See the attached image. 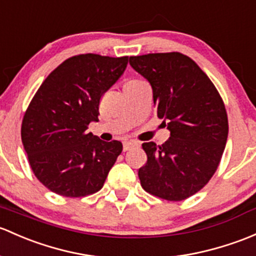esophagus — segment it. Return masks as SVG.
<instances>
[{
	"label": "esophagus",
	"instance_id": "34e87169",
	"mask_svg": "<svg viewBox=\"0 0 256 256\" xmlns=\"http://www.w3.org/2000/svg\"><path fill=\"white\" fill-rule=\"evenodd\" d=\"M134 146H136V144L135 142H132V141H125L122 144V150H128L131 148V147H134Z\"/></svg>",
	"mask_w": 256,
	"mask_h": 256
}]
</instances>
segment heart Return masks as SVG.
I'll use <instances>...</instances> for the list:
<instances>
[{
    "instance_id": "heart-1",
    "label": "heart",
    "mask_w": 256,
    "mask_h": 256,
    "mask_svg": "<svg viewBox=\"0 0 256 256\" xmlns=\"http://www.w3.org/2000/svg\"><path fill=\"white\" fill-rule=\"evenodd\" d=\"M131 82H135V80H130V82H128V83H131ZM128 83H126V84H128Z\"/></svg>"
}]
</instances>
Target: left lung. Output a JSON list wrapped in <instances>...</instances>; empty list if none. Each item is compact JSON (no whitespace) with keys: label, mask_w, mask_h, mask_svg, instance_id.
I'll list each match as a JSON object with an SVG mask.
<instances>
[{"label":"left lung","mask_w":256,"mask_h":256,"mask_svg":"<svg viewBox=\"0 0 256 256\" xmlns=\"http://www.w3.org/2000/svg\"><path fill=\"white\" fill-rule=\"evenodd\" d=\"M128 61L150 82L158 118L170 131L162 146L142 144L147 163L138 169L141 186L164 200H185L205 186L220 162L228 137L224 103L189 56L158 52Z\"/></svg>","instance_id":"left-lung-1"}]
</instances>
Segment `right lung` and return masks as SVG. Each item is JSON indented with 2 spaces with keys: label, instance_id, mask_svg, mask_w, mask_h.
I'll use <instances>...</instances> for the list:
<instances>
[{
  "label": "right lung",
  "instance_id": "obj_1",
  "mask_svg": "<svg viewBox=\"0 0 256 256\" xmlns=\"http://www.w3.org/2000/svg\"><path fill=\"white\" fill-rule=\"evenodd\" d=\"M128 61V56H72L36 90L20 135L32 170L50 192L82 198L103 188L122 144L102 141L87 130L98 121L102 96L120 78Z\"/></svg>",
  "mask_w": 256,
  "mask_h": 256
}]
</instances>
